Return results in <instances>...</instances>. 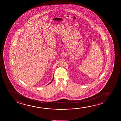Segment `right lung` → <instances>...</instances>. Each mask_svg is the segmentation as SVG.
<instances>
[{"mask_svg":"<svg viewBox=\"0 0 121 121\" xmlns=\"http://www.w3.org/2000/svg\"><path fill=\"white\" fill-rule=\"evenodd\" d=\"M53 78H53V79H52V81H51V82H50V83H49V84H48V85L49 84H50V83H51L52 82V81H53Z\"/></svg>","mask_w":121,"mask_h":121,"instance_id":"1","label":"right lung"}]
</instances>
